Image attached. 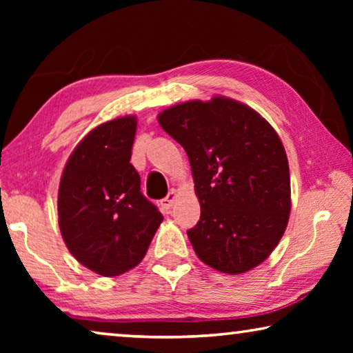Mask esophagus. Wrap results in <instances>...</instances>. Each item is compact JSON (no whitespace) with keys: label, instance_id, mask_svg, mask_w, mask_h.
Instances as JSON below:
<instances>
[{"label":"esophagus","instance_id":"obj_1","mask_svg":"<svg viewBox=\"0 0 353 353\" xmlns=\"http://www.w3.org/2000/svg\"><path fill=\"white\" fill-rule=\"evenodd\" d=\"M177 198V190L172 188L168 194H166V198H163L162 201H160V207H162V210L168 212L170 208L172 207V204H174V201Z\"/></svg>","mask_w":353,"mask_h":353}]
</instances>
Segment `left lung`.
Instances as JSON below:
<instances>
[{
	"instance_id": "left-lung-1",
	"label": "left lung",
	"mask_w": 353,
	"mask_h": 353,
	"mask_svg": "<svg viewBox=\"0 0 353 353\" xmlns=\"http://www.w3.org/2000/svg\"><path fill=\"white\" fill-rule=\"evenodd\" d=\"M159 123L191 165L201 218L187 234L196 255L224 274L259 266L283 236L291 210L288 159L276 130L224 97L172 105Z\"/></svg>"
}]
</instances>
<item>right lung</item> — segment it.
I'll return each instance as SVG.
<instances>
[{"label": "right lung", "instance_id": "obj_1", "mask_svg": "<svg viewBox=\"0 0 353 353\" xmlns=\"http://www.w3.org/2000/svg\"><path fill=\"white\" fill-rule=\"evenodd\" d=\"M135 132L132 115L99 124L71 152L59 185L63 241L81 265L104 277L139 265L163 221L130 163Z\"/></svg>", "mask_w": 353, "mask_h": 353}]
</instances>
